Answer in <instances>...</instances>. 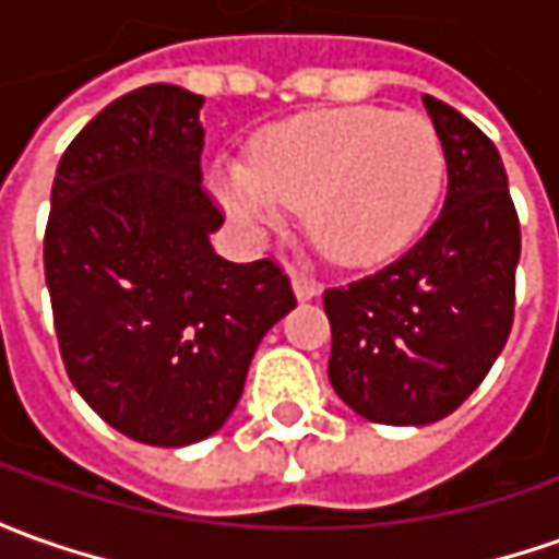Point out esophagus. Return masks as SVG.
I'll return each mask as SVG.
<instances>
[{
  "label": "esophagus",
  "mask_w": 559,
  "mask_h": 559,
  "mask_svg": "<svg viewBox=\"0 0 559 559\" xmlns=\"http://www.w3.org/2000/svg\"><path fill=\"white\" fill-rule=\"evenodd\" d=\"M292 292H295L298 301H311V298L320 295V286L313 283L311 276H305V273H292Z\"/></svg>",
  "instance_id": "34e87169"
}]
</instances>
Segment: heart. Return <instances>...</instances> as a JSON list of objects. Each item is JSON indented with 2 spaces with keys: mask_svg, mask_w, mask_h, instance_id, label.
Listing matches in <instances>:
<instances>
[{
  "mask_svg": "<svg viewBox=\"0 0 559 559\" xmlns=\"http://www.w3.org/2000/svg\"><path fill=\"white\" fill-rule=\"evenodd\" d=\"M444 180V148L423 115L323 108L258 133L251 162L217 158L211 186L248 233H273L289 207L338 267H373L417 239Z\"/></svg>",
  "mask_w": 559,
  "mask_h": 559,
  "instance_id": "obj_1",
  "label": "heart"
}]
</instances>
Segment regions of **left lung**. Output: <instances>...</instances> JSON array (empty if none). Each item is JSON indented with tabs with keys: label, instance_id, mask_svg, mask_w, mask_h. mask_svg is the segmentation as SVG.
I'll use <instances>...</instances> for the list:
<instances>
[{
	"label": "left lung",
	"instance_id": "1",
	"mask_svg": "<svg viewBox=\"0 0 559 559\" xmlns=\"http://www.w3.org/2000/svg\"><path fill=\"white\" fill-rule=\"evenodd\" d=\"M448 162L439 221L395 264L330 289V382L357 417L426 426L476 392L513 323L520 221L495 142L423 96Z\"/></svg>",
	"mask_w": 559,
	"mask_h": 559
}]
</instances>
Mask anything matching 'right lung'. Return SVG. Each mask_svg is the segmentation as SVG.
<instances>
[{
	"label": "right lung",
	"instance_id": "1",
	"mask_svg": "<svg viewBox=\"0 0 559 559\" xmlns=\"http://www.w3.org/2000/svg\"><path fill=\"white\" fill-rule=\"evenodd\" d=\"M204 98L152 83L115 98L61 155L46 226L55 333L74 389L127 439L183 448L236 411L261 338L295 308L273 261L211 246Z\"/></svg>",
	"mask_w": 559,
	"mask_h": 559
}]
</instances>
